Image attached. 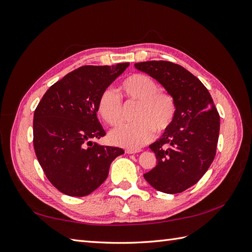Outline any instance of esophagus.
Listing matches in <instances>:
<instances>
[{"instance_id":"34e87169","label":"esophagus","mask_w":252,"mask_h":252,"mask_svg":"<svg viewBox=\"0 0 252 252\" xmlns=\"http://www.w3.org/2000/svg\"><path fill=\"white\" fill-rule=\"evenodd\" d=\"M142 149L137 148V149H126V154H136V153H141Z\"/></svg>"}]
</instances>
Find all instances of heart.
<instances>
[{
    "instance_id": "obj_1",
    "label": "heart",
    "mask_w": 252,
    "mask_h": 252,
    "mask_svg": "<svg viewBox=\"0 0 252 252\" xmlns=\"http://www.w3.org/2000/svg\"><path fill=\"white\" fill-rule=\"evenodd\" d=\"M120 93L127 101L138 103L134 120L111 131L109 140L117 146L136 149L151 142L155 130L167 131L174 120L176 105L169 93L159 91V85L151 77L135 73L120 83ZM97 114L107 125L116 126L121 122L122 104L118 95L110 89L100 93L97 100Z\"/></svg>"
}]
</instances>
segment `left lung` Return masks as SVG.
<instances>
[{"instance_id":"obj_1","label":"left lung","mask_w":252,"mask_h":252,"mask_svg":"<svg viewBox=\"0 0 252 252\" xmlns=\"http://www.w3.org/2000/svg\"><path fill=\"white\" fill-rule=\"evenodd\" d=\"M134 66L158 81L174 98V120L149 145L156 154L157 164L144 178L155 189L178 194L195 185L215 159L220 116L207 88L185 68L165 61Z\"/></svg>"}]
</instances>
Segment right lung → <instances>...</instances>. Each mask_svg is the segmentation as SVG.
Here are the masks:
<instances>
[{"instance_id": "right-lung-1", "label": "right lung", "mask_w": 252, "mask_h": 252, "mask_svg": "<svg viewBox=\"0 0 252 252\" xmlns=\"http://www.w3.org/2000/svg\"><path fill=\"white\" fill-rule=\"evenodd\" d=\"M129 65L80 67L53 84L37 105L34 152L46 178L63 194H91L107 179L114 159L125 154L93 141L106 134L96 116L99 95Z\"/></svg>"}]
</instances>
